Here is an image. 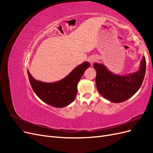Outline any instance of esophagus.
Instances as JSON below:
<instances>
[{
  "mask_svg": "<svg viewBox=\"0 0 153 153\" xmlns=\"http://www.w3.org/2000/svg\"><path fill=\"white\" fill-rule=\"evenodd\" d=\"M95 61H96V59H95V58H93V57H92V58H90L89 60V61L90 62V63H91V64H92V63H93Z\"/></svg>",
  "mask_w": 153,
  "mask_h": 153,
  "instance_id": "1",
  "label": "esophagus"
}]
</instances>
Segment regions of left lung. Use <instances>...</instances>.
<instances>
[{"instance_id":"obj_1","label":"left lung","mask_w":153,"mask_h":153,"mask_svg":"<svg viewBox=\"0 0 153 153\" xmlns=\"http://www.w3.org/2000/svg\"><path fill=\"white\" fill-rule=\"evenodd\" d=\"M96 84L100 94L113 103H121L135 94L140 89L146 74V62L143 56L138 70L119 75L111 72L103 64L95 62Z\"/></svg>"}]
</instances>
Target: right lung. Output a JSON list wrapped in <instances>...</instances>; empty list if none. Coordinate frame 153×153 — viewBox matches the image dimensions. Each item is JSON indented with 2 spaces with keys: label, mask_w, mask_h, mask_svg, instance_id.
<instances>
[{
  "label": "right lung",
  "mask_w": 153,
  "mask_h": 153,
  "mask_svg": "<svg viewBox=\"0 0 153 153\" xmlns=\"http://www.w3.org/2000/svg\"><path fill=\"white\" fill-rule=\"evenodd\" d=\"M89 62L77 66L62 80L54 82L37 80L27 70L30 85L35 94L43 102L56 108H62L71 104L77 93V84L86 69Z\"/></svg>",
  "instance_id": "add662e5"
}]
</instances>
